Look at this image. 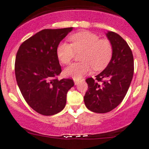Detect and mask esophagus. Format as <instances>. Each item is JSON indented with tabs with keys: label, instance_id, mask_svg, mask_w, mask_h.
<instances>
[{
	"label": "esophagus",
	"instance_id": "esophagus-1",
	"mask_svg": "<svg viewBox=\"0 0 149 149\" xmlns=\"http://www.w3.org/2000/svg\"><path fill=\"white\" fill-rule=\"evenodd\" d=\"M79 83V80H74V84L77 85Z\"/></svg>",
	"mask_w": 149,
	"mask_h": 149
}]
</instances>
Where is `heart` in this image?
Listing matches in <instances>:
<instances>
[{
  "instance_id": "obj_1",
  "label": "heart",
  "mask_w": 149,
  "mask_h": 149,
  "mask_svg": "<svg viewBox=\"0 0 149 149\" xmlns=\"http://www.w3.org/2000/svg\"><path fill=\"white\" fill-rule=\"evenodd\" d=\"M72 44L61 42L56 53L58 60L63 64H69L76 54L81 52L83 61L73 63L66 68L65 75L78 80L88 73L92 68L97 71L104 69L113 56V49L111 42L107 39H100L96 33L81 31L69 36Z\"/></svg>"
}]
</instances>
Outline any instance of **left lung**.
Wrapping results in <instances>:
<instances>
[{
    "label": "left lung",
    "mask_w": 149,
    "mask_h": 149,
    "mask_svg": "<svg viewBox=\"0 0 149 149\" xmlns=\"http://www.w3.org/2000/svg\"><path fill=\"white\" fill-rule=\"evenodd\" d=\"M107 36L113 45L110 63L101 73L86 80L88 90L84 96L88 110L105 113L116 108L127 93L134 73V59L128 44L118 33L110 31Z\"/></svg>",
    "instance_id": "left-lung-1"
}]
</instances>
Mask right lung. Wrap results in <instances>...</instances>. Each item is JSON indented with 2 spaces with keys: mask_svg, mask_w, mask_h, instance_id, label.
<instances>
[{
  "mask_svg": "<svg viewBox=\"0 0 149 149\" xmlns=\"http://www.w3.org/2000/svg\"><path fill=\"white\" fill-rule=\"evenodd\" d=\"M72 28L44 29L19 46L15 64L17 83L28 105L39 114L52 116L61 111L72 79L58 80L61 66L57 47Z\"/></svg>",
  "mask_w": 149,
  "mask_h": 149,
  "instance_id": "obj_1",
  "label": "right lung"
}]
</instances>
